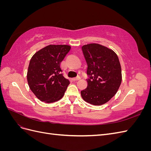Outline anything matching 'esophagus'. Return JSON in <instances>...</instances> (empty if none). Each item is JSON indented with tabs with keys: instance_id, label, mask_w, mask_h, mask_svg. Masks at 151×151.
I'll use <instances>...</instances> for the list:
<instances>
[{
	"instance_id": "esophagus-1",
	"label": "esophagus",
	"mask_w": 151,
	"mask_h": 151,
	"mask_svg": "<svg viewBox=\"0 0 151 151\" xmlns=\"http://www.w3.org/2000/svg\"><path fill=\"white\" fill-rule=\"evenodd\" d=\"M80 79H81L80 76H77V77H74V78L72 79V80L74 81H79V80H80Z\"/></svg>"
}]
</instances>
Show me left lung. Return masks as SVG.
<instances>
[{
    "mask_svg": "<svg viewBox=\"0 0 151 151\" xmlns=\"http://www.w3.org/2000/svg\"><path fill=\"white\" fill-rule=\"evenodd\" d=\"M88 64V87L81 91L85 101L93 105H102L117 93L122 83V69L116 53L98 43L82 47Z\"/></svg>",
    "mask_w": 151,
    "mask_h": 151,
    "instance_id": "obj_1",
    "label": "left lung"
}]
</instances>
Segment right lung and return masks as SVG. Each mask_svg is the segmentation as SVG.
Wrapping results in <instances>:
<instances>
[{
  "label": "right lung",
  "instance_id": "right-lung-1",
  "mask_svg": "<svg viewBox=\"0 0 151 151\" xmlns=\"http://www.w3.org/2000/svg\"><path fill=\"white\" fill-rule=\"evenodd\" d=\"M70 48L67 45H50L31 57L27 80L30 89L40 101L53 103L64 95L70 81L63 76L60 63Z\"/></svg>",
  "mask_w": 151,
  "mask_h": 151
}]
</instances>
